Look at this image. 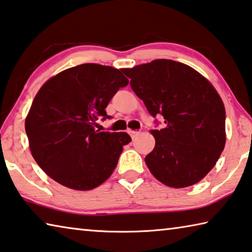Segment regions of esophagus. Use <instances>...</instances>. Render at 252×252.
<instances>
[{"instance_id":"esophagus-1","label":"esophagus","mask_w":252,"mask_h":252,"mask_svg":"<svg viewBox=\"0 0 252 252\" xmlns=\"http://www.w3.org/2000/svg\"><path fill=\"white\" fill-rule=\"evenodd\" d=\"M129 133H130V135H131V138L132 139H134V138H137L139 134H140V132H139V131H137V130H129Z\"/></svg>"}]
</instances>
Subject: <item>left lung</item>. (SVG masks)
<instances>
[{"label":"left lung","instance_id":"1","mask_svg":"<svg viewBox=\"0 0 252 252\" xmlns=\"http://www.w3.org/2000/svg\"><path fill=\"white\" fill-rule=\"evenodd\" d=\"M130 85L165 127L151 130L156 145L146 156L159 182L184 189L202 181L225 146V109L214 86L197 70L170 59L126 68Z\"/></svg>","mask_w":252,"mask_h":252}]
</instances>
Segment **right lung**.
Masks as SVG:
<instances>
[{
  "instance_id": "add662e5",
  "label": "right lung",
  "mask_w": 252,
  "mask_h": 252,
  "mask_svg": "<svg viewBox=\"0 0 252 252\" xmlns=\"http://www.w3.org/2000/svg\"><path fill=\"white\" fill-rule=\"evenodd\" d=\"M97 63L65 69L40 87L26 118L31 155L55 182L75 190H90L109 178L118 165L126 132L95 129L120 87L123 73Z\"/></svg>"
}]
</instances>
